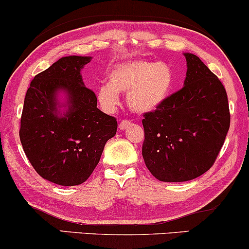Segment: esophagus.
Listing matches in <instances>:
<instances>
[{
	"label": "esophagus",
	"mask_w": 249,
	"mask_h": 249,
	"mask_svg": "<svg viewBox=\"0 0 249 249\" xmlns=\"http://www.w3.org/2000/svg\"><path fill=\"white\" fill-rule=\"evenodd\" d=\"M131 124H132V123H131L130 121L124 119V121H122L121 123H119V128H121V130H126V128L131 126Z\"/></svg>",
	"instance_id": "34e87169"
}]
</instances>
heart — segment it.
<instances>
[{
  "label": "heart",
  "instance_id": "obj_1",
  "mask_svg": "<svg viewBox=\"0 0 249 249\" xmlns=\"http://www.w3.org/2000/svg\"><path fill=\"white\" fill-rule=\"evenodd\" d=\"M173 85L174 73L166 63L146 58L128 59L111 69L108 84L98 89L97 98L105 110H113L119 103L118 92L127 93L131 110L147 113L166 102Z\"/></svg>",
  "mask_w": 249,
  "mask_h": 249
}]
</instances>
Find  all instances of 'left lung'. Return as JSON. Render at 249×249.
Instances as JSON below:
<instances>
[{
  "instance_id": "1",
  "label": "left lung",
  "mask_w": 249,
  "mask_h": 249,
  "mask_svg": "<svg viewBox=\"0 0 249 249\" xmlns=\"http://www.w3.org/2000/svg\"><path fill=\"white\" fill-rule=\"evenodd\" d=\"M185 85L144 113L142 158L160 181H187L215 162L231 124L226 89L198 56L185 53Z\"/></svg>"
}]
</instances>
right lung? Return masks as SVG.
Returning <instances> with one entry per match:
<instances>
[{"label":"right lung","instance_id":"add662e5","mask_svg":"<svg viewBox=\"0 0 249 249\" xmlns=\"http://www.w3.org/2000/svg\"><path fill=\"white\" fill-rule=\"evenodd\" d=\"M91 57H62L35 76L25 93L19 139L28 160L42 178L62 186L83 184L117 132V119L97 107L81 70ZM70 95V111L56 116L55 92Z\"/></svg>","mask_w":249,"mask_h":249}]
</instances>
